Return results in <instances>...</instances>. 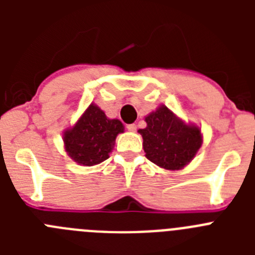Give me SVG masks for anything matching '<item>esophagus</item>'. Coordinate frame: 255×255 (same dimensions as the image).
<instances>
[{"label":"esophagus","instance_id":"34e87169","mask_svg":"<svg viewBox=\"0 0 255 255\" xmlns=\"http://www.w3.org/2000/svg\"><path fill=\"white\" fill-rule=\"evenodd\" d=\"M126 129L129 130V131H136V125L135 124H129V125L126 126Z\"/></svg>","mask_w":255,"mask_h":255}]
</instances>
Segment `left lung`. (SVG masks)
<instances>
[{
  "label": "left lung",
  "instance_id": "1",
  "mask_svg": "<svg viewBox=\"0 0 255 255\" xmlns=\"http://www.w3.org/2000/svg\"><path fill=\"white\" fill-rule=\"evenodd\" d=\"M140 129L145 157L166 170H180L194 158L202 145L199 128L179 120L166 106L145 117Z\"/></svg>",
  "mask_w": 255,
  "mask_h": 255
}]
</instances>
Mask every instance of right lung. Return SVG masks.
<instances>
[{"label": "right lung", "instance_id": "right-lung-1", "mask_svg": "<svg viewBox=\"0 0 255 255\" xmlns=\"http://www.w3.org/2000/svg\"><path fill=\"white\" fill-rule=\"evenodd\" d=\"M120 132H124L121 121L110 120L100 107L91 105L75 126L65 131V149L78 163L93 166L110 157Z\"/></svg>", "mask_w": 255, "mask_h": 255}]
</instances>
